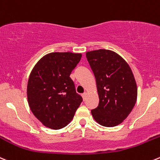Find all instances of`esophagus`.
Returning a JSON list of instances; mask_svg holds the SVG:
<instances>
[{
    "label": "esophagus",
    "instance_id": "1",
    "mask_svg": "<svg viewBox=\"0 0 160 160\" xmlns=\"http://www.w3.org/2000/svg\"><path fill=\"white\" fill-rule=\"evenodd\" d=\"M87 96H88V93H87V92H84V93H83V94H82V97H83V101H85V100H86V98H87Z\"/></svg>",
    "mask_w": 160,
    "mask_h": 160
}]
</instances>
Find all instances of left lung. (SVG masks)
<instances>
[{
  "instance_id": "obj_1",
  "label": "left lung",
  "mask_w": 160,
  "mask_h": 160,
  "mask_svg": "<svg viewBox=\"0 0 160 160\" xmlns=\"http://www.w3.org/2000/svg\"><path fill=\"white\" fill-rule=\"evenodd\" d=\"M96 80L99 103L91 110L102 126L112 128L123 123L135 105L138 88L128 63L111 50L99 49L86 53Z\"/></svg>"
}]
</instances>
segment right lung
Listing matches in <instances>:
<instances>
[{"label": "right lung", "mask_w": 160, "mask_h": 160, "mask_svg": "<svg viewBox=\"0 0 160 160\" xmlns=\"http://www.w3.org/2000/svg\"><path fill=\"white\" fill-rule=\"evenodd\" d=\"M82 54L52 52L32 69L27 83V101L35 117L46 128L67 126L83 101L69 77Z\"/></svg>", "instance_id": "right-lung-1"}]
</instances>
